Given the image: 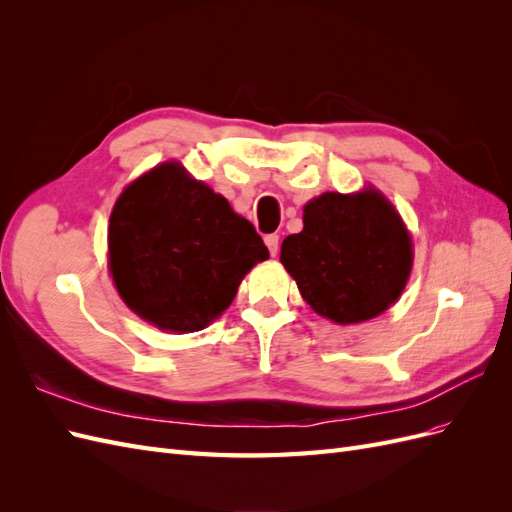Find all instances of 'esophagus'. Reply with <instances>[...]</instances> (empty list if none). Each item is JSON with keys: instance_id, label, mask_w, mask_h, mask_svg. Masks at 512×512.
I'll list each match as a JSON object with an SVG mask.
<instances>
[{"instance_id": "34e87169", "label": "esophagus", "mask_w": 512, "mask_h": 512, "mask_svg": "<svg viewBox=\"0 0 512 512\" xmlns=\"http://www.w3.org/2000/svg\"><path fill=\"white\" fill-rule=\"evenodd\" d=\"M265 243H267V247H269L271 256H275V254H277V247H280V235H267V237H265Z\"/></svg>"}]
</instances>
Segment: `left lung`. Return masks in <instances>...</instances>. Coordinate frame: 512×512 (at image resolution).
Wrapping results in <instances>:
<instances>
[{"instance_id":"obj_1","label":"left lung","mask_w":512,"mask_h":512,"mask_svg":"<svg viewBox=\"0 0 512 512\" xmlns=\"http://www.w3.org/2000/svg\"><path fill=\"white\" fill-rule=\"evenodd\" d=\"M282 265L301 297L335 324L380 316L404 292L412 239L378 190L324 192L303 209V230L282 243Z\"/></svg>"}]
</instances>
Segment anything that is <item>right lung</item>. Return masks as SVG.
<instances>
[{
	"label": "right lung",
	"mask_w": 512,
	"mask_h": 512,
	"mask_svg": "<svg viewBox=\"0 0 512 512\" xmlns=\"http://www.w3.org/2000/svg\"><path fill=\"white\" fill-rule=\"evenodd\" d=\"M267 258L256 228L179 162L132 181L108 224L119 297L173 333L205 329L235 299L245 273Z\"/></svg>",
	"instance_id": "right-lung-1"
}]
</instances>
